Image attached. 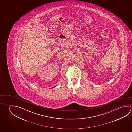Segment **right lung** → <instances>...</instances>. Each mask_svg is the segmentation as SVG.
Masks as SVG:
<instances>
[{
	"label": "right lung",
	"instance_id": "1",
	"mask_svg": "<svg viewBox=\"0 0 132 132\" xmlns=\"http://www.w3.org/2000/svg\"><path fill=\"white\" fill-rule=\"evenodd\" d=\"M56 87V86H55V87Z\"/></svg>",
	"mask_w": 132,
	"mask_h": 132
}]
</instances>
